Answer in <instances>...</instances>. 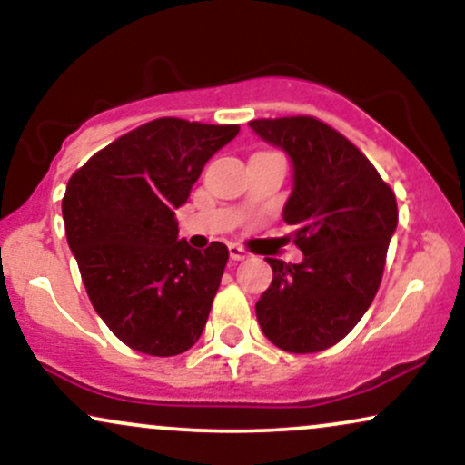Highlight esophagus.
<instances>
[{"label": "esophagus", "mask_w": 465, "mask_h": 465, "mask_svg": "<svg viewBox=\"0 0 465 465\" xmlns=\"http://www.w3.org/2000/svg\"><path fill=\"white\" fill-rule=\"evenodd\" d=\"M229 258H232L233 262H240V260H247L249 253L242 247H238V244H229Z\"/></svg>", "instance_id": "obj_1"}]
</instances>
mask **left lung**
Returning <instances> with one entry per match:
<instances>
[{
	"label": "left lung",
	"instance_id": "1",
	"mask_svg": "<svg viewBox=\"0 0 465 465\" xmlns=\"http://www.w3.org/2000/svg\"><path fill=\"white\" fill-rule=\"evenodd\" d=\"M292 162L284 221L302 264L269 258L273 282L255 303L271 343L291 354L332 348L371 306L385 271L398 203L370 159L312 115L251 120Z\"/></svg>",
	"mask_w": 465,
	"mask_h": 465
}]
</instances>
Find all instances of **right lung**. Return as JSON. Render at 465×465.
<instances>
[{
	"instance_id": "obj_1",
	"label": "right lung",
	"mask_w": 465,
	"mask_h": 465,
	"mask_svg": "<svg viewBox=\"0 0 465 465\" xmlns=\"http://www.w3.org/2000/svg\"><path fill=\"white\" fill-rule=\"evenodd\" d=\"M238 124L157 117L117 137L69 179L63 221L95 312L122 343L177 356L199 341L229 251L179 240L174 210Z\"/></svg>"
}]
</instances>
